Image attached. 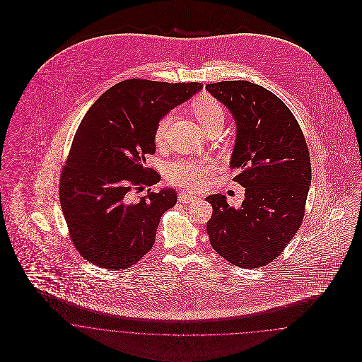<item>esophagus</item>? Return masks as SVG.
<instances>
[{
    "label": "esophagus",
    "instance_id": "obj_1",
    "mask_svg": "<svg viewBox=\"0 0 362 362\" xmlns=\"http://www.w3.org/2000/svg\"><path fill=\"white\" fill-rule=\"evenodd\" d=\"M178 201L182 204H189V202H199V198L197 195H191L188 192H181L178 195Z\"/></svg>",
    "mask_w": 362,
    "mask_h": 362
}]
</instances>
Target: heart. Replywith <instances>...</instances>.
Returning <instances> with one entry per match:
<instances>
[{
    "instance_id": "obj_1",
    "label": "heart",
    "mask_w": 362,
    "mask_h": 362,
    "mask_svg": "<svg viewBox=\"0 0 362 362\" xmlns=\"http://www.w3.org/2000/svg\"><path fill=\"white\" fill-rule=\"evenodd\" d=\"M194 111L199 122L206 129L214 122H224V110L220 104L210 98H202L194 104ZM171 122V114L160 119L156 128V142L160 144L164 141L168 127ZM214 170V164L210 161L198 160H178L168 165L167 177L171 184L188 189H199L205 185L206 177Z\"/></svg>"
}]
</instances>
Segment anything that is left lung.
<instances>
[{
    "label": "left lung",
    "instance_id": "obj_1",
    "mask_svg": "<svg viewBox=\"0 0 362 362\" xmlns=\"http://www.w3.org/2000/svg\"><path fill=\"white\" fill-rule=\"evenodd\" d=\"M206 90L231 112L235 145L230 167L245 188L240 207L221 194L206 228L211 248L230 263L251 269L277 258L298 231L310 185L308 146L288 110L270 90L248 81H224Z\"/></svg>",
    "mask_w": 362,
    "mask_h": 362
}]
</instances>
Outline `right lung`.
<instances>
[{
    "mask_svg": "<svg viewBox=\"0 0 362 362\" xmlns=\"http://www.w3.org/2000/svg\"><path fill=\"white\" fill-rule=\"evenodd\" d=\"M202 83L122 81L83 117L61 174L59 201L74 245L90 263L127 269L153 247L158 221L177 202L173 188L132 201L131 191L160 181L146 164L156 128ZM151 191V189H149Z\"/></svg>",
    "mask_w": 362,
    "mask_h": 362,
    "instance_id": "add662e5",
    "label": "right lung"
}]
</instances>
